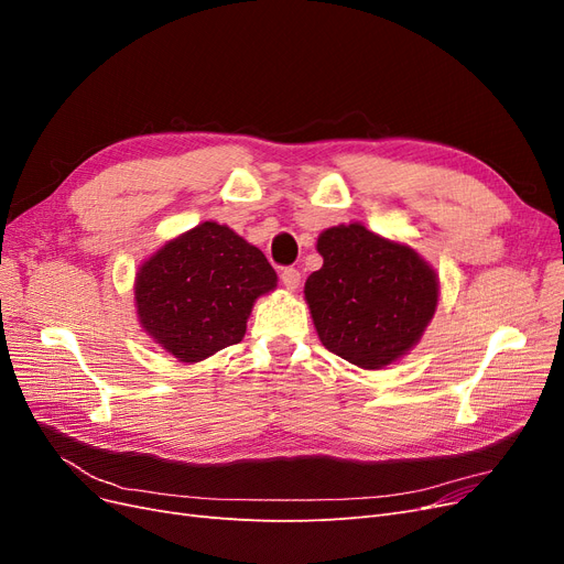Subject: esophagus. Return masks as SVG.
<instances>
[{"mask_svg":"<svg viewBox=\"0 0 564 564\" xmlns=\"http://www.w3.org/2000/svg\"><path fill=\"white\" fill-rule=\"evenodd\" d=\"M280 278H282V284L289 289V292H296L299 284H301V272L296 268H284Z\"/></svg>","mask_w":564,"mask_h":564,"instance_id":"esophagus-1","label":"esophagus"}]
</instances>
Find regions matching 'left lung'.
Returning a JSON list of instances; mask_svg holds the SVG:
<instances>
[{
  "label": "left lung",
  "mask_w": 564,
  "mask_h": 564,
  "mask_svg": "<svg viewBox=\"0 0 564 564\" xmlns=\"http://www.w3.org/2000/svg\"><path fill=\"white\" fill-rule=\"evenodd\" d=\"M322 268L303 294L322 346L360 369H383L412 350L440 301L433 265L404 242L362 224L319 232Z\"/></svg>",
  "instance_id": "left-lung-1"
}]
</instances>
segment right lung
Segmentation results:
<instances>
[{
	"instance_id": "obj_1",
	"label": "right lung",
	"mask_w": 564,
	"mask_h": 564,
	"mask_svg": "<svg viewBox=\"0 0 564 564\" xmlns=\"http://www.w3.org/2000/svg\"><path fill=\"white\" fill-rule=\"evenodd\" d=\"M275 286L278 272L259 247L204 220L141 263L133 303L143 332L193 365L240 344L256 299Z\"/></svg>"
}]
</instances>
